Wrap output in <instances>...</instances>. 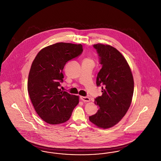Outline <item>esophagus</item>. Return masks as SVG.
<instances>
[{"label": "esophagus", "mask_w": 161, "mask_h": 161, "mask_svg": "<svg viewBox=\"0 0 161 161\" xmlns=\"http://www.w3.org/2000/svg\"><path fill=\"white\" fill-rule=\"evenodd\" d=\"M80 99L82 100L83 102H89L91 101V99L89 97H80Z\"/></svg>", "instance_id": "obj_1"}]
</instances>
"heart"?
I'll list each match as a JSON object with an SVG mask.
<instances>
[{"label":"heart","instance_id":"heart-1","mask_svg":"<svg viewBox=\"0 0 161 161\" xmlns=\"http://www.w3.org/2000/svg\"><path fill=\"white\" fill-rule=\"evenodd\" d=\"M86 60H91V59H89V58H86Z\"/></svg>","mask_w":161,"mask_h":161}]
</instances>
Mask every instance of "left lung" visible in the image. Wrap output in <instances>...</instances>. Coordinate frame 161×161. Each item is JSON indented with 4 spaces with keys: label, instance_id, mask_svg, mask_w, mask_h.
<instances>
[{
    "label": "left lung",
    "instance_id": "1",
    "mask_svg": "<svg viewBox=\"0 0 161 161\" xmlns=\"http://www.w3.org/2000/svg\"><path fill=\"white\" fill-rule=\"evenodd\" d=\"M93 47L100 57L102 68L97 78V85H103V95L95 99L99 107L89 120L99 128L114 127L126 114L134 91V81L130 66L119 51L108 45L98 43Z\"/></svg>",
    "mask_w": 161,
    "mask_h": 161
}]
</instances>
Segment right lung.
Returning <instances> with one entry per match:
<instances>
[{
  "instance_id": "right-lung-1",
  "label": "right lung",
  "mask_w": 161,
  "mask_h": 161,
  "mask_svg": "<svg viewBox=\"0 0 161 161\" xmlns=\"http://www.w3.org/2000/svg\"><path fill=\"white\" fill-rule=\"evenodd\" d=\"M83 52L81 44L57 43L41 49L31 64L28 92L38 116L46 123L60 124L68 121L79 103V97L59 89L66 62Z\"/></svg>"
}]
</instances>
